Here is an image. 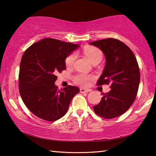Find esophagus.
Wrapping results in <instances>:
<instances>
[{
    "mask_svg": "<svg viewBox=\"0 0 156 156\" xmlns=\"http://www.w3.org/2000/svg\"><path fill=\"white\" fill-rule=\"evenodd\" d=\"M91 91V89H80V93H87V92Z\"/></svg>",
    "mask_w": 156,
    "mask_h": 156,
    "instance_id": "34e87169",
    "label": "esophagus"
}]
</instances>
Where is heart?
I'll return each mask as SVG.
<instances>
[{
    "mask_svg": "<svg viewBox=\"0 0 156 156\" xmlns=\"http://www.w3.org/2000/svg\"><path fill=\"white\" fill-rule=\"evenodd\" d=\"M83 52L85 56L88 58V59L90 60L92 64L94 63L100 62L102 59V52L100 51L97 47H92V46H86L84 47L83 49ZM76 58V54L75 52H73L70 54L69 56L66 58L65 59V65L67 67H70L73 65ZM91 76L84 74V73H78V74L73 76V80L78 85L80 86H87L88 85L89 80L91 79Z\"/></svg>",
    "mask_w": 156,
    "mask_h": 156,
    "instance_id": "1",
    "label": "heart"
}]
</instances>
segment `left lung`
<instances>
[{"label":"left lung","mask_w":156,"mask_h":156,"mask_svg":"<svg viewBox=\"0 0 156 156\" xmlns=\"http://www.w3.org/2000/svg\"><path fill=\"white\" fill-rule=\"evenodd\" d=\"M89 44L101 49L106 58L97 84L110 83L112 89L102 94L99 104L94 107V112L106 119L116 118L125 113L136 98L140 80L136 58L127 45L117 39H103Z\"/></svg>","instance_id":"8db88e82"}]
</instances>
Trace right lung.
Listing matches in <instances>:
<instances>
[{
	"mask_svg": "<svg viewBox=\"0 0 156 156\" xmlns=\"http://www.w3.org/2000/svg\"><path fill=\"white\" fill-rule=\"evenodd\" d=\"M78 47L47 38L25 50L20 61L18 87L24 104L37 117L47 121L60 119L80 91L72 85L60 90L54 84L57 73L66 69V58Z\"/></svg>",
	"mask_w": 156,
	"mask_h": 156,
	"instance_id": "right-lung-1",
	"label": "right lung"
}]
</instances>
